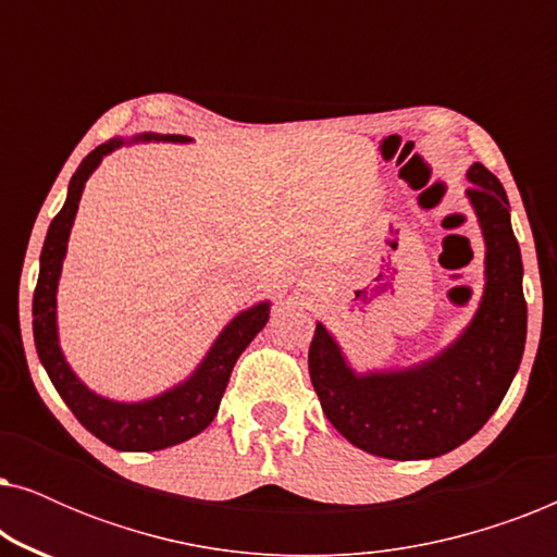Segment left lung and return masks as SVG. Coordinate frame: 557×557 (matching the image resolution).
Here are the masks:
<instances>
[{
  "label": "left lung",
  "instance_id": "left-lung-1",
  "mask_svg": "<svg viewBox=\"0 0 557 557\" xmlns=\"http://www.w3.org/2000/svg\"><path fill=\"white\" fill-rule=\"evenodd\" d=\"M467 197L484 235V294L451 345L403 370L357 372L322 322L309 347L311 385L349 444L395 461L436 459L469 441L499 408L528 337L522 256L502 182L474 162Z\"/></svg>",
  "mask_w": 557,
  "mask_h": 557
}]
</instances>
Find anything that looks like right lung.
<instances>
[{
  "label": "right lung",
  "mask_w": 557,
  "mask_h": 557,
  "mask_svg": "<svg viewBox=\"0 0 557 557\" xmlns=\"http://www.w3.org/2000/svg\"><path fill=\"white\" fill-rule=\"evenodd\" d=\"M132 141H172L187 144L193 139L180 134H139ZM126 139H111L96 147L90 154L83 159L78 170L67 185V197L63 210L52 218L45 235V246L40 253V276H37L35 296H33V334L37 357H40L45 372L55 385L60 398L65 406L73 410V416L101 438L106 446L116 448V451H159V448H170L174 444L197 436V433L208 429L212 418L218 416L220 400L231 380V372L258 332L263 330L271 314V301L253 304V307L240 311L233 317L218 339L212 342L210 352L202 357L197 370L180 385L170 391L154 395L149 400L139 403H121L103 398L90 391L83 380L75 375L71 364H67L63 349L58 339V281L63 271L67 238H71V227L78 212V202L83 187L96 166L101 164L106 154L113 149L132 144Z\"/></svg>",
  "instance_id": "add662e5"
}]
</instances>
